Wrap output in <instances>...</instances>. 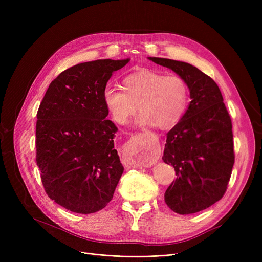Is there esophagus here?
<instances>
[{
  "label": "esophagus",
  "mask_w": 262,
  "mask_h": 262,
  "mask_svg": "<svg viewBox=\"0 0 262 262\" xmlns=\"http://www.w3.org/2000/svg\"><path fill=\"white\" fill-rule=\"evenodd\" d=\"M144 136V134H138L134 136V138L137 139V138H142V137ZM137 153H138V156H139V167H144L145 164L150 161L152 159H154V157L156 156V152L154 147H149L147 146V144L143 145V146H140V149L137 150Z\"/></svg>",
  "instance_id": "34e87169"
}]
</instances>
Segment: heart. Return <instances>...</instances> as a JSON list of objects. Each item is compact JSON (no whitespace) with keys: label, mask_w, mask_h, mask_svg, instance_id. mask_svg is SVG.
<instances>
[{"label":"heart","mask_w":262,"mask_h":262,"mask_svg":"<svg viewBox=\"0 0 262 262\" xmlns=\"http://www.w3.org/2000/svg\"><path fill=\"white\" fill-rule=\"evenodd\" d=\"M121 89L107 87L102 95L107 112L120 125L129 121L138 105V125L170 129L185 115L189 103V88L183 77L164 75L152 69L124 76Z\"/></svg>","instance_id":"b5f03b06"}]
</instances>
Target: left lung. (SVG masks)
I'll return each mask as SVG.
<instances>
[{
  "mask_svg": "<svg viewBox=\"0 0 262 262\" xmlns=\"http://www.w3.org/2000/svg\"><path fill=\"white\" fill-rule=\"evenodd\" d=\"M148 59L183 77L190 90L187 112L167 134L162 160L177 175L164 202L176 213H195L226 192L235 163L231 119L215 81L196 67L167 58Z\"/></svg>",
  "mask_w": 262,
  "mask_h": 262,
  "instance_id": "1",
  "label": "left lung"
}]
</instances>
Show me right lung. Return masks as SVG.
Segmentation results:
<instances>
[{
    "instance_id": "right-lung-1",
    "label": "right lung",
    "mask_w": 262,
    "mask_h": 262,
    "mask_svg": "<svg viewBox=\"0 0 262 262\" xmlns=\"http://www.w3.org/2000/svg\"><path fill=\"white\" fill-rule=\"evenodd\" d=\"M129 59L75 64L55 78L37 113L36 161L48 196L89 214L113 200L124 168L102 95L113 73Z\"/></svg>"
}]
</instances>
